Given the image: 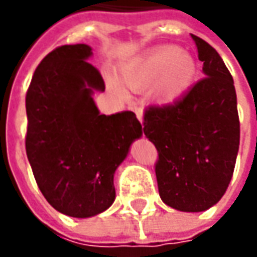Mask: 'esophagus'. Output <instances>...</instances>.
<instances>
[{
  "instance_id": "obj_1",
  "label": "esophagus",
  "mask_w": 257,
  "mask_h": 257,
  "mask_svg": "<svg viewBox=\"0 0 257 257\" xmlns=\"http://www.w3.org/2000/svg\"><path fill=\"white\" fill-rule=\"evenodd\" d=\"M130 108H132L134 113H136L137 118H139V121H140V123H143V110H142V108H140L139 105H132Z\"/></svg>"
}]
</instances>
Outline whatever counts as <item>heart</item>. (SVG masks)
<instances>
[{"instance_id": "heart-1", "label": "heart", "mask_w": 257, "mask_h": 257, "mask_svg": "<svg viewBox=\"0 0 257 257\" xmlns=\"http://www.w3.org/2000/svg\"><path fill=\"white\" fill-rule=\"evenodd\" d=\"M121 77L134 90L150 87L149 95L154 103L173 105L192 88L196 78V63L190 55L182 54L177 47H160L124 64ZM110 84L118 93H124L114 78H110Z\"/></svg>"}]
</instances>
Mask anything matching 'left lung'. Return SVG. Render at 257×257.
Wrapping results in <instances>:
<instances>
[{
    "instance_id": "1",
    "label": "left lung",
    "mask_w": 257,
    "mask_h": 257,
    "mask_svg": "<svg viewBox=\"0 0 257 257\" xmlns=\"http://www.w3.org/2000/svg\"><path fill=\"white\" fill-rule=\"evenodd\" d=\"M204 78L173 105L146 110L143 133L156 146L160 197L180 212H204L232 180L240 124L233 78L219 53L192 35Z\"/></svg>"
}]
</instances>
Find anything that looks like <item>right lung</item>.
<instances>
[{
	"instance_id": "right-lung-1",
	"label": "right lung",
	"mask_w": 257,
	"mask_h": 257,
	"mask_svg": "<svg viewBox=\"0 0 257 257\" xmlns=\"http://www.w3.org/2000/svg\"><path fill=\"white\" fill-rule=\"evenodd\" d=\"M87 44L55 48L37 67L25 97V150L47 202L63 214L87 219L115 199L114 173L142 137L133 111L100 114L93 95L103 77Z\"/></svg>"
}]
</instances>
